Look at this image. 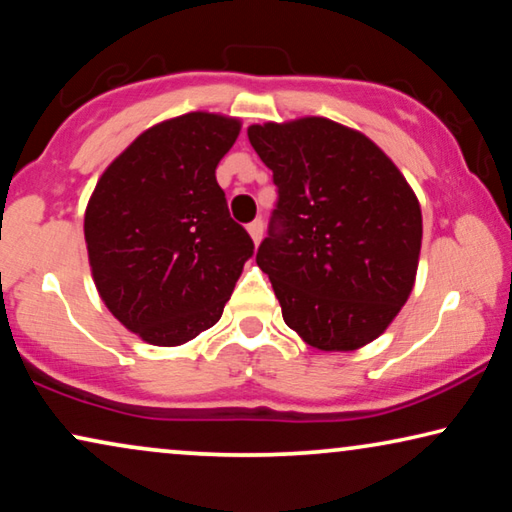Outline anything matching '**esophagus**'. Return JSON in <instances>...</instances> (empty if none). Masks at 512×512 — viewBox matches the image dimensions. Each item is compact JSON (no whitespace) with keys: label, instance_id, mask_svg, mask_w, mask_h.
<instances>
[{"label":"esophagus","instance_id":"34e87169","mask_svg":"<svg viewBox=\"0 0 512 512\" xmlns=\"http://www.w3.org/2000/svg\"><path fill=\"white\" fill-rule=\"evenodd\" d=\"M247 230H249V235H251V240H254V244L261 242V237H263V221L261 219L251 221L249 226H247Z\"/></svg>","mask_w":512,"mask_h":512}]
</instances>
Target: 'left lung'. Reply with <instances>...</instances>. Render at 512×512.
Segmentation results:
<instances>
[{
    "label": "left lung",
    "mask_w": 512,
    "mask_h": 512,
    "mask_svg": "<svg viewBox=\"0 0 512 512\" xmlns=\"http://www.w3.org/2000/svg\"><path fill=\"white\" fill-rule=\"evenodd\" d=\"M247 135L277 186L256 263L286 326L321 352L368 345L415 286L417 195L380 146L328 118L249 125Z\"/></svg>",
    "instance_id": "8db88e82"
}]
</instances>
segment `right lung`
<instances>
[{
	"instance_id": "right-lung-1",
	"label": "right lung",
	"mask_w": 512,
	"mask_h": 512,
	"mask_svg": "<svg viewBox=\"0 0 512 512\" xmlns=\"http://www.w3.org/2000/svg\"><path fill=\"white\" fill-rule=\"evenodd\" d=\"M240 128L207 111L153 125L90 195L83 233L97 291L151 345L177 347L212 328L254 254L216 184Z\"/></svg>"
}]
</instances>
